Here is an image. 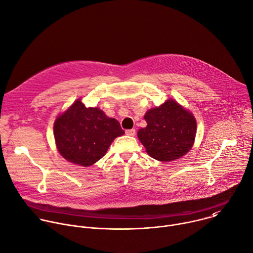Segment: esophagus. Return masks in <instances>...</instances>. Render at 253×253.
<instances>
[{
    "instance_id": "34e87169",
    "label": "esophagus",
    "mask_w": 253,
    "mask_h": 253,
    "mask_svg": "<svg viewBox=\"0 0 253 253\" xmlns=\"http://www.w3.org/2000/svg\"><path fill=\"white\" fill-rule=\"evenodd\" d=\"M125 133H126V135H128V136H135L136 130H135V129H128V130L125 131Z\"/></svg>"
}]
</instances>
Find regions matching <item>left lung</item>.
<instances>
[{"label":"left lung","mask_w":253,"mask_h":253,"mask_svg":"<svg viewBox=\"0 0 253 253\" xmlns=\"http://www.w3.org/2000/svg\"><path fill=\"white\" fill-rule=\"evenodd\" d=\"M144 119L147 126L138 131V138L152 158L173 161L192 148L197 133L196 119L175 100L150 109Z\"/></svg>","instance_id":"8db88e82"}]
</instances>
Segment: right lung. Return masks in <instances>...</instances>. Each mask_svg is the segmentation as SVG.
Wrapping results in <instances>:
<instances>
[{"label":"right lung","instance_id":"obj_1","mask_svg":"<svg viewBox=\"0 0 253 253\" xmlns=\"http://www.w3.org/2000/svg\"><path fill=\"white\" fill-rule=\"evenodd\" d=\"M53 134L63 158L87 167L99 161L124 130L116 119L107 117L99 108L86 107L78 99L57 117Z\"/></svg>","mask_w":253,"mask_h":253}]
</instances>
